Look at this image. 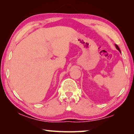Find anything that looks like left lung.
Here are the masks:
<instances>
[{
	"instance_id": "left-lung-1",
	"label": "left lung",
	"mask_w": 134,
	"mask_h": 134,
	"mask_svg": "<svg viewBox=\"0 0 134 134\" xmlns=\"http://www.w3.org/2000/svg\"><path fill=\"white\" fill-rule=\"evenodd\" d=\"M115 47H116V49H118V51H119L120 52H121V50H120V49H119V47L118 46V45H117L116 44H115Z\"/></svg>"
}]
</instances>
